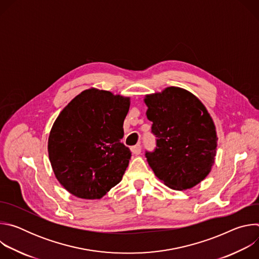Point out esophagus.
<instances>
[{
  "label": "esophagus",
  "instance_id": "esophagus-1",
  "mask_svg": "<svg viewBox=\"0 0 259 259\" xmlns=\"http://www.w3.org/2000/svg\"><path fill=\"white\" fill-rule=\"evenodd\" d=\"M131 152H132L133 155H136V156L139 155L141 153V146L139 144H137L135 146H132L131 147Z\"/></svg>",
  "mask_w": 259,
  "mask_h": 259
}]
</instances>
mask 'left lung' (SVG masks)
<instances>
[{
    "label": "left lung",
    "instance_id": "1",
    "mask_svg": "<svg viewBox=\"0 0 259 259\" xmlns=\"http://www.w3.org/2000/svg\"><path fill=\"white\" fill-rule=\"evenodd\" d=\"M143 101L157 137L156 151L145 154L150 167L172 190L194 188L210 173L217 150L216 128L207 108L190 91L173 86L146 94Z\"/></svg>",
    "mask_w": 259,
    "mask_h": 259
}]
</instances>
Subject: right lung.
<instances>
[{"instance_id": "obj_1", "label": "right lung", "mask_w": 259, "mask_h": 259, "mask_svg": "<svg viewBox=\"0 0 259 259\" xmlns=\"http://www.w3.org/2000/svg\"><path fill=\"white\" fill-rule=\"evenodd\" d=\"M130 97L90 88L61 110L50 130L48 155L61 186L72 196L101 199L116 187L131 152L121 138Z\"/></svg>"}]
</instances>
